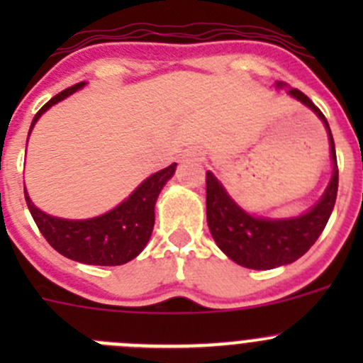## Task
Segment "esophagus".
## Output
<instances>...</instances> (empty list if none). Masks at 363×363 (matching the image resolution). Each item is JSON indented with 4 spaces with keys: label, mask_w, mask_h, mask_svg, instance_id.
<instances>
[{
    "label": "esophagus",
    "mask_w": 363,
    "mask_h": 363,
    "mask_svg": "<svg viewBox=\"0 0 363 363\" xmlns=\"http://www.w3.org/2000/svg\"><path fill=\"white\" fill-rule=\"evenodd\" d=\"M186 156H188V160H191V161H202L203 160V155L199 151H191V152H188Z\"/></svg>",
    "instance_id": "34e87169"
}]
</instances>
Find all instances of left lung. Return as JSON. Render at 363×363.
<instances>
[{
  "label": "left lung",
  "mask_w": 363,
  "mask_h": 363,
  "mask_svg": "<svg viewBox=\"0 0 363 363\" xmlns=\"http://www.w3.org/2000/svg\"><path fill=\"white\" fill-rule=\"evenodd\" d=\"M277 86L281 87L284 84L279 82ZM288 93L302 101L303 105H307L311 111L316 112L318 117L323 121L328 131V140H330L334 174H332V181L323 199L309 212L298 216V218L279 219V221L252 218L230 199L228 193L211 172L205 174L208 230H211L219 250L230 259L246 269H276V267L288 265L306 255L327 226L328 218L334 211L335 199H337L339 168L337 158H335L334 137H332L327 117L302 91L291 87L288 89Z\"/></svg>",
  "instance_id": "left-lung-1"
}]
</instances>
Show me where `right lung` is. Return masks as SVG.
Wrapping results in <instances>:
<instances>
[{"mask_svg":"<svg viewBox=\"0 0 363 363\" xmlns=\"http://www.w3.org/2000/svg\"><path fill=\"white\" fill-rule=\"evenodd\" d=\"M84 86V82L67 87L65 91L50 98L33 117L29 131L33 130L38 117L57 101L65 100L72 93ZM175 163L156 172L145 179L123 203L98 218L86 221H69V219L52 218L45 214L29 200L24 189L26 203L35 219L36 226L45 237L47 242L57 252L75 262L87 265H123L138 256L155 226V205L164 182L174 175Z\"/></svg>","mask_w":363,"mask_h":363,"instance_id":"obj_1","label":"right lung"}]
</instances>
